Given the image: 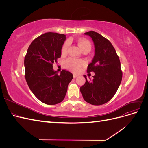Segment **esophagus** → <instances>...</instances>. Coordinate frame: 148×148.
Here are the masks:
<instances>
[{"label":"esophagus","instance_id":"1","mask_svg":"<svg viewBox=\"0 0 148 148\" xmlns=\"http://www.w3.org/2000/svg\"><path fill=\"white\" fill-rule=\"evenodd\" d=\"M77 77H78V75H76V74H73V78H77Z\"/></svg>","mask_w":148,"mask_h":148}]
</instances>
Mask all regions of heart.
<instances>
[{"label": "heart", "instance_id": "heart-1", "mask_svg": "<svg viewBox=\"0 0 148 148\" xmlns=\"http://www.w3.org/2000/svg\"><path fill=\"white\" fill-rule=\"evenodd\" d=\"M79 47L83 51L84 50L90 51L91 49V44L88 40L84 39H79L78 41ZM69 46V41H66L62 47V53H65ZM85 65V62L82 60L76 59L73 58H69L64 62V65L66 68L71 70L73 72H78L82 67Z\"/></svg>", "mask_w": 148, "mask_h": 148}]
</instances>
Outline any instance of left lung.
<instances>
[{"label":"left lung","instance_id":"obj_1","mask_svg":"<svg viewBox=\"0 0 148 148\" xmlns=\"http://www.w3.org/2000/svg\"><path fill=\"white\" fill-rule=\"evenodd\" d=\"M84 34L90 36L95 44V54L87 72L95 73L93 79L88 81L80 87L85 101L92 105L99 106L109 101L117 92L122 79L120 62L115 49L108 39L95 31Z\"/></svg>","mask_w":148,"mask_h":148}]
</instances>
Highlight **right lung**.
Wrapping results in <instances>:
<instances>
[{"mask_svg":"<svg viewBox=\"0 0 148 148\" xmlns=\"http://www.w3.org/2000/svg\"><path fill=\"white\" fill-rule=\"evenodd\" d=\"M65 35L44 33L34 39L25 57V77L31 91L42 102L59 104L64 99L69 83L73 79L70 71L62 70L59 75L53 64L61 57Z\"/></svg>","mask_w":148,"mask_h":148,"instance_id":"right-lung-1","label":"right lung"}]
</instances>
